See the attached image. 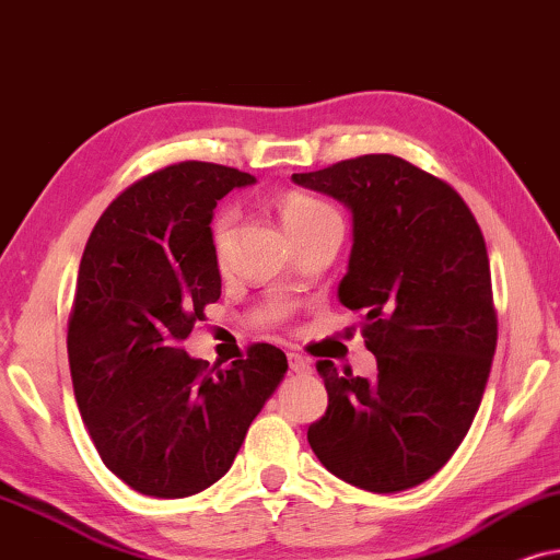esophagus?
Masks as SVG:
<instances>
[{
	"label": "esophagus",
	"instance_id": "1",
	"mask_svg": "<svg viewBox=\"0 0 560 560\" xmlns=\"http://www.w3.org/2000/svg\"><path fill=\"white\" fill-rule=\"evenodd\" d=\"M289 369H292V374H296V376L312 374L310 361H304V358L296 355V353H289Z\"/></svg>",
	"mask_w": 560,
	"mask_h": 560
}]
</instances>
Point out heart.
<instances>
[{
    "instance_id": "1",
    "label": "heart",
    "mask_w": 560,
    "mask_h": 560,
    "mask_svg": "<svg viewBox=\"0 0 560 560\" xmlns=\"http://www.w3.org/2000/svg\"><path fill=\"white\" fill-rule=\"evenodd\" d=\"M327 214H335V212L327 205L319 202V199L307 197V194L289 191L279 199V218L289 235L300 233V230L312 225V222L327 218ZM233 225H235L233 210H222L212 222V248H214V256H218L220 260L225 258V253H228V243H230V235H233Z\"/></svg>"
}]
</instances>
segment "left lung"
<instances>
[{"label":"left lung","mask_w":560,"mask_h":560,"mask_svg":"<svg viewBox=\"0 0 560 560\" xmlns=\"http://www.w3.org/2000/svg\"><path fill=\"white\" fill-rule=\"evenodd\" d=\"M353 218L338 300L361 312L374 378L319 361L327 412L307 441L327 471L392 494L448 464L479 412L497 348L487 243L456 189L389 153L294 174Z\"/></svg>","instance_id":"1"}]
</instances>
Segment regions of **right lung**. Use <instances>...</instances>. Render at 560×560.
<instances>
[{
  "label": "right lung",
  "mask_w": 560,
  "mask_h": 560,
  "mask_svg": "<svg viewBox=\"0 0 560 560\" xmlns=\"http://www.w3.org/2000/svg\"><path fill=\"white\" fill-rule=\"evenodd\" d=\"M253 182L176 163L119 194L86 241L69 317L73 394L104 466L140 494L178 499L220 481L289 369L268 342L218 371L182 348L220 300L214 207Z\"/></svg>",
  "instance_id": "add662e5"
}]
</instances>
